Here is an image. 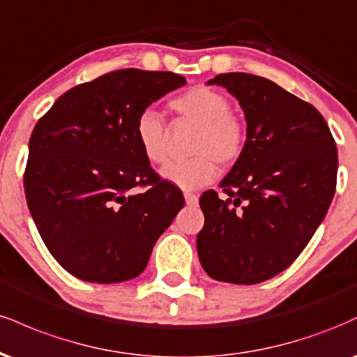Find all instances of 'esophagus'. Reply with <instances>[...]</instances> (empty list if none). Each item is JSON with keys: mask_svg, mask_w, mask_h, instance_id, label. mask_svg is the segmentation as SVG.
<instances>
[{"mask_svg": "<svg viewBox=\"0 0 357 357\" xmlns=\"http://www.w3.org/2000/svg\"><path fill=\"white\" fill-rule=\"evenodd\" d=\"M184 202H186V204H196L198 203V196H196L195 192L186 191L184 192Z\"/></svg>", "mask_w": 357, "mask_h": 357, "instance_id": "1", "label": "esophagus"}]
</instances>
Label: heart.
<instances>
[{"instance_id":"1","label":"heart","mask_w":357,"mask_h":357,"mask_svg":"<svg viewBox=\"0 0 357 357\" xmlns=\"http://www.w3.org/2000/svg\"><path fill=\"white\" fill-rule=\"evenodd\" d=\"M169 109L183 121L198 126V130L191 142L195 155L184 161L166 162L159 171L165 181L183 190H196L215 179L216 162L230 166L243 154L247 127L231 114V104L225 93L198 85L171 99ZM134 136L147 161L154 165L165 161L166 129L158 112L142 110L136 119Z\"/></svg>"}]
</instances>
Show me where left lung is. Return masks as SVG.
I'll list each match as a JSON object with an SVG mask.
<instances>
[{"label": "left lung", "instance_id": "obj_1", "mask_svg": "<svg viewBox=\"0 0 357 357\" xmlns=\"http://www.w3.org/2000/svg\"><path fill=\"white\" fill-rule=\"evenodd\" d=\"M238 100L247 144L216 191L199 198L204 227L196 236L204 272L253 285L284 272L307 247L333 202L337 147L314 105L275 82L250 73L208 80Z\"/></svg>", "mask_w": 357, "mask_h": 357}]
</instances>
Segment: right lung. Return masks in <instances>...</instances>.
I'll use <instances>...</instances> for the list:
<instances>
[{"label":"right lung","mask_w":357,"mask_h":357,"mask_svg":"<svg viewBox=\"0 0 357 357\" xmlns=\"http://www.w3.org/2000/svg\"><path fill=\"white\" fill-rule=\"evenodd\" d=\"M184 84L173 72H110L65 92L36 122L24 195L43 243L73 277L92 284L137 277L184 206L183 192L154 173L134 136L139 114Z\"/></svg>","instance_id":"right-lung-1"}]
</instances>
